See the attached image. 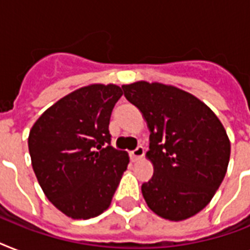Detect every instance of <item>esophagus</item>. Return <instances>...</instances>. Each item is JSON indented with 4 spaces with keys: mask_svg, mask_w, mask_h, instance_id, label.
<instances>
[{
    "mask_svg": "<svg viewBox=\"0 0 250 250\" xmlns=\"http://www.w3.org/2000/svg\"><path fill=\"white\" fill-rule=\"evenodd\" d=\"M143 156H144V148H143L141 145H139L136 149H133L132 152H131V158H132L133 161L140 160Z\"/></svg>",
    "mask_w": 250,
    "mask_h": 250,
    "instance_id": "34e87169",
    "label": "esophagus"
}]
</instances>
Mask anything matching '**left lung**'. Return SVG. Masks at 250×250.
Returning <instances> with one entry per match:
<instances>
[{
    "mask_svg": "<svg viewBox=\"0 0 250 250\" xmlns=\"http://www.w3.org/2000/svg\"><path fill=\"white\" fill-rule=\"evenodd\" d=\"M150 131L154 174L141 186L150 209L168 221L201 211L223 182L231 145L221 121L190 93L161 83L122 85Z\"/></svg>",
    "mask_w": 250,
    "mask_h": 250,
    "instance_id": "left-lung-1",
    "label": "left lung"
}]
</instances>
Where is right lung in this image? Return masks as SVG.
<instances>
[{
    "instance_id": "1",
    "label": "right lung",
    "mask_w": 250,
    "mask_h": 250,
    "mask_svg": "<svg viewBox=\"0 0 250 250\" xmlns=\"http://www.w3.org/2000/svg\"><path fill=\"white\" fill-rule=\"evenodd\" d=\"M121 86L92 84L57 101L29 131L28 149L39 184L57 209L89 219L111 204L127 152L111 146L109 123Z\"/></svg>"
}]
</instances>
